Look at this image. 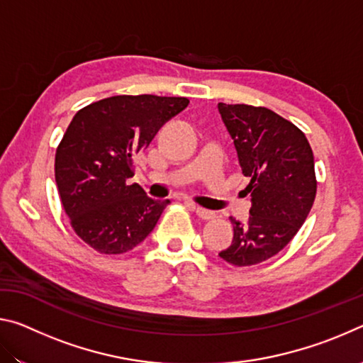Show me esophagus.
Segmentation results:
<instances>
[{"mask_svg":"<svg viewBox=\"0 0 363 363\" xmlns=\"http://www.w3.org/2000/svg\"><path fill=\"white\" fill-rule=\"evenodd\" d=\"M195 211H196V214H199V218L203 219V220H210V219H214V216H216V214H214L213 211L205 210V208H201V206H195Z\"/></svg>","mask_w":363,"mask_h":363,"instance_id":"obj_1","label":"esophagus"}]
</instances>
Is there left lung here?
<instances>
[{
  "instance_id": "obj_1",
  "label": "left lung",
  "mask_w": 363,
  "mask_h": 363,
  "mask_svg": "<svg viewBox=\"0 0 363 363\" xmlns=\"http://www.w3.org/2000/svg\"><path fill=\"white\" fill-rule=\"evenodd\" d=\"M242 173L250 177L248 224L230 218L233 240L219 256L235 267L267 261L293 240L314 205V153L304 133L266 107L218 104Z\"/></svg>"
}]
</instances>
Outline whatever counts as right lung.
I'll return each instance as SVG.
<instances>
[{
	"label": "right lung",
	"instance_id": "right-lung-1",
	"mask_svg": "<svg viewBox=\"0 0 363 363\" xmlns=\"http://www.w3.org/2000/svg\"><path fill=\"white\" fill-rule=\"evenodd\" d=\"M187 106V97L112 96L73 116L57 145L54 174L72 229L97 253L138 247L171 203L130 184L133 157Z\"/></svg>",
	"mask_w": 363,
	"mask_h": 363
}]
</instances>
